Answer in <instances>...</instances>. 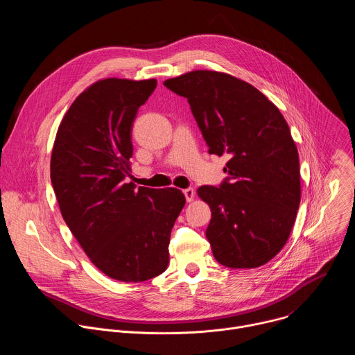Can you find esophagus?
I'll use <instances>...</instances> for the list:
<instances>
[{
    "mask_svg": "<svg viewBox=\"0 0 355 355\" xmlns=\"http://www.w3.org/2000/svg\"><path fill=\"white\" fill-rule=\"evenodd\" d=\"M182 193H184V196H185L187 202H191V200L193 199V196H195V191H193V188H185V189H182Z\"/></svg>",
    "mask_w": 355,
    "mask_h": 355,
    "instance_id": "esophagus-1",
    "label": "esophagus"
}]
</instances>
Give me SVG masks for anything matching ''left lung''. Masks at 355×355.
I'll return each instance as SVG.
<instances>
[{"label": "left lung", "mask_w": 355, "mask_h": 355, "mask_svg": "<svg viewBox=\"0 0 355 355\" xmlns=\"http://www.w3.org/2000/svg\"><path fill=\"white\" fill-rule=\"evenodd\" d=\"M187 98L209 155H229L219 184L198 189L212 211L214 257L256 268L285 245L300 202L299 156L279 110L257 88L225 73L196 70L164 81Z\"/></svg>", "instance_id": "8db88e82"}]
</instances>
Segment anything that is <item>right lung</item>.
<instances>
[{
    "label": "right lung",
    "instance_id": "obj_1",
    "mask_svg": "<svg viewBox=\"0 0 355 355\" xmlns=\"http://www.w3.org/2000/svg\"><path fill=\"white\" fill-rule=\"evenodd\" d=\"M156 87L155 78L92 84L64 115L50 162L66 225L92 264L122 282L166 271L171 229L185 205L180 189L128 182L133 122Z\"/></svg>",
    "mask_w": 355,
    "mask_h": 355
}]
</instances>
